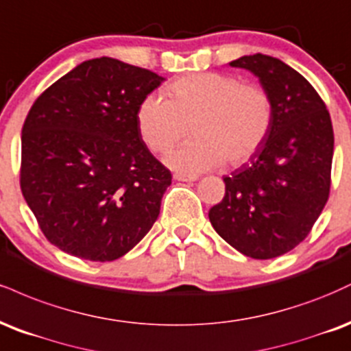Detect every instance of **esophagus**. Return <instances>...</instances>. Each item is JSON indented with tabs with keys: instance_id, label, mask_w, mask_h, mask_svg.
Returning <instances> with one entry per match:
<instances>
[{
	"instance_id": "34e87169",
	"label": "esophagus",
	"mask_w": 351,
	"mask_h": 351,
	"mask_svg": "<svg viewBox=\"0 0 351 351\" xmlns=\"http://www.w3.org/2000/svg\"><path fill=\"white\" fill-rule=\"evenodd\" d=\"M176 180H180V182H195L197 177L195 176H182V174H176L174 176Z\"/></svg>"
}]
</instances>
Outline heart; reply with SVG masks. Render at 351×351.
Returning a JSON list of instances; mask_svg holds the SVG:
<instances>
[{
    "label": "heart",
    "instance_id": "heart-1",
    "mask_svg": "<svg viewBox=\"0 0 351 351\" xmlns=\"http://www.w3.org/2000/svg\"><path fill=\"white\" fill-rule=\"evenodd\" d=\"M167 98L151 93L138 108V130L156 154H166L195 133V139L167 156L177 172L197 174L226 162H248L265 146L274 121L273 98L261 85L228 73L205 72L177 78Z\"/></svg>",
    "mask_w": 351,
    "mask_h": 351
}]
</instances>
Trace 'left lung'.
I'll list each match as a JSON object with an SVG mask.
<instances>
[{"instance_id": "8db88e82", "label": "left lung", "mask_w": 351, "mask_h": 351, "mask_svg": "<svg viewBox=\"0 0 351 351\" xmlns=\"http://www.w3.org/2000/svg\"><path fill=\"white\" fill-rule=\"evenodd\" d=\"M246 69L273 98L274 121L265 146L223 177L225 197L210 223L245 256L271 259L311 233L328 200L333 128L327 106L298 70L263 53L230 62Z\"/></svg>"}]
</instances>
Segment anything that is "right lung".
<instances>
[{
  "label": "right lung",
  "mask_w": 351,
  "mask_h": 351,
  "mask_svg": "<svg viewBox=\"0 0 351 351\" xmlns=\"http://www.w3.org/2000/svg\"><path fill=\"white\" fill-rule=\"evenodd\" d=\"M164 78L100 57L82 62L29 110L21 191L44 237L88 261H114L158 220L172 176L144 144L138 108Z\"/></svg>",
  "instance_id": "add662e5"
}]
</instances>
